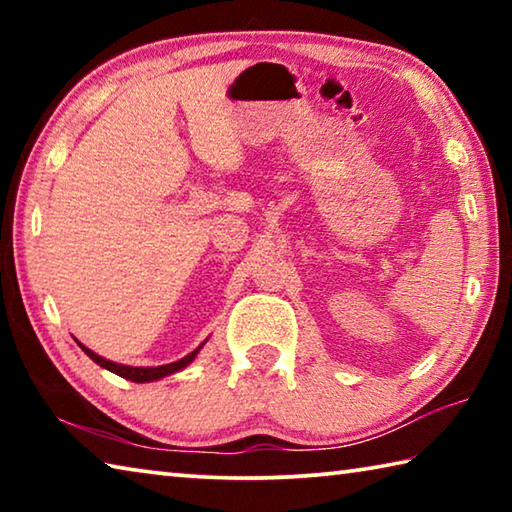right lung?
I'll return each mask as SVG.
<instances>
[{
    "label": "right lung",
    "instance_id": "obj_1",
    "mask_svg": "<svg viewBox=\"0 0 512 512\" xmlns=\"http://www.w3.org/2000/svg\"><path fill=\"white\" fill-rule=\"evenodd\" d=\"M79 343V341H76ZM207 343V339L198 345V348L194 350V352H189L187 357H183V359H178V361H173V363H167V366H155V368H135V366H121V363H115V361H108V359H103V357H99V354H94L92 350H88L85 348V345H81V350L88 354V357L97 363V366H101V368H106V370H110V372H115V375H119V377H124V379H128V381H135V384H146V381H155V379H162V377H167V375H171V372H178V370H183V368H187L189 363H192L194 359H196V354L201 352V348L203 345Z\"/></svg>",
    "mask_w": 512,
    "mask_h": 512
}]
</instances>
